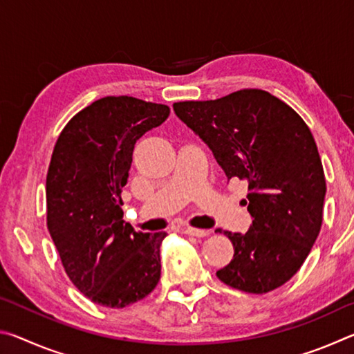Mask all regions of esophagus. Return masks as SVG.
<instances>
[{
	"mask_svg": "<svg viewBox=\"0 0 354 354\" xmlns=\"http://www.w3.org/2000/svg\"><path fill=\"white\" fill-rule=\"evenodd\" d=\"M184 232L187 236H194V237H206V236L211 234V232L206 231V230H200V227H190V226L184 227Z\"/></svg>",
	"mask_w": 354,
	"mask_h": 354,
	"instance_id": "esophagus-1",
	"label": "esophagus"
}]
</instances>
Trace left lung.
<instances>
[{"label":"left lung","mask_w":354,"mask_h":354,"mask_svg":"<svg viewBox=\"0 0 354 354\" xmlns=\"http://www.w3.org/2000/svg\"><path fill=\"white\" fill-rule=\"evenodd\" d=\"M176 117L211 149L227 179L248 184V232L223 234L234 256L217 272L225 284L267 293L306 261L320 232L326 183L303 118L268 92L247 88L218 100L173 104Z\"/></svg>","instance_id":"obj_1"}]
</instances>
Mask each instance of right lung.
<instances>
[{
    "label": "right lung",
    "instance_id": "add662e5",
    "mask_svg": "<svg viewBox=\"0 0 354 354\" xmlns=\"http://www.w3.org/2000/svg\"><path fill=\"white\" fill-rule=\"evenodd\" d=\"M170 115L165 104L104 97L77 112L59 136L46 176V223L80 292L106 308L145 298L160 278L167 232L124 223L122 192L140 137Z\"/></svg>",
    "mask_w": 354,
    "mask_h": 354
}]
</instances>
